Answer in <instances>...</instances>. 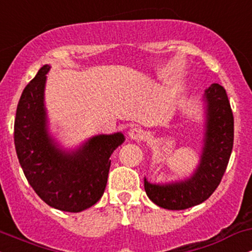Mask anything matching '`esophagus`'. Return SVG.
<instances>
[{
    "instance_id": "obj_1",
    "label": "esophagus",
    "mask_w": 252,
    "mask_h": 252,
    "mask_svg": "<svg viewBox=\"0 0 252 252\" xmlns=\"http://www.w3.org/2000/svg\"><path fill=\"white\" fill-rule=\"evenodd\" d=\"M129 137L131 140H142L144 137V131L141 128H131L129 131Z\"/></svg>"
}]
</instances>
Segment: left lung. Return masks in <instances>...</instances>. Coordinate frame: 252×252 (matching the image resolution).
<instances>
[{
    "mask_svg": "<svg viewBox=\"0 0 252 252\" xmlns=\"http://www.w3.org/2000/svg\"><path fill=\"white\" fill-rule=\"evenodd\" d=\"M205 132L198 166L189 178L152 184L144 178L147 195L167 210H186L201 204L215 192L226 169L233 147V115L226 91L212 84L202 94Z\"/></svg>",
    "mask_w": 252,
    "mask_h": 252,
    "instance_id": "left-lung-1",
    "label": "left lung"
}]
</instances>
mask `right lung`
<instances>
[{
	"instance_id": "add662e5",
	"label": "right lung",
	"mask_w": 252,
	"mask_h": 252,
	"mask_svg": "<svg viewBox=\"0 0 252 252\" xmlns=\"http://www.w3.org/2000/svg\"><path fill=\"white\" fill-rule=\"evenodd\" d=\"M43 65L26 86L14 123L19 162L35 193L47 205L65 212H82L102 198L115 149L126 141L122 132L96 135L74 149H65L48 129Z\"/></svg>"
}]
</instances>
